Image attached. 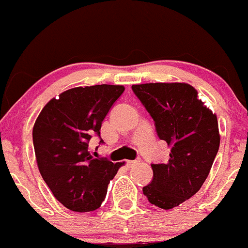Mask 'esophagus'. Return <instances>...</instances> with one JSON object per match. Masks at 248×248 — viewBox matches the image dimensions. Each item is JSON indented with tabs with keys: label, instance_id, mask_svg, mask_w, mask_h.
I'll return each instance as SVG.
<instances>
[{
	"label": "esophagus",
	"instance_id": "obj_1",
	"mask_svg": "<svg viewBox=\"0 0 248 248\" xmlns=\"http://www.w3.org/2000/svg\"><path fill=\"white\" fill-rule=\"evenodd\" d=\"M137 164V160H127L126 161V166L127 168H132V166H135Z\"/></svg>",
	"mask_w": 248,
	"mask_h": 248
}]
</instances>
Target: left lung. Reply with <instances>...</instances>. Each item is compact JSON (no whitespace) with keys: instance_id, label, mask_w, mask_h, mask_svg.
<instances>
[{"instance_id":"1","label":"left lung","mask_w":248,"mask_h":248,"mask_svg":"<svg viewBox=\"0 0 248 248\" xmlns=\"http://www.w3.org/2000/svg\"><path fill=\"white\" fill-rule=\"evenodd\" d=\"M132 90L170 147L168 163L152 164L153 181L143 194L152 205L170 210L192 198L207 178L219 148L217 116L187 83L135 84Z\"/></svg>"}]
</instances>
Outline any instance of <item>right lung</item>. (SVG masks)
Listing matches in <instances>:
<instances>
[{"mask_svg":"<svg viewBox=\"0 0 248 248\" xmlns=\"http://www.w3.org/2000/svg\"><path fill=\"white\" fill-rule=\"evenodd\" d=\"M124 89L111 84L72 88L53 97L36 119L32 139L38 170L68 210L99 208L109 181L124 165L94 158L89 151L90 139L100 134L102 121Z\"/></svg>","mask_w":248,"mask_h":248,"instance_id":"add662e5","label":"right lung"}]
</instances>
